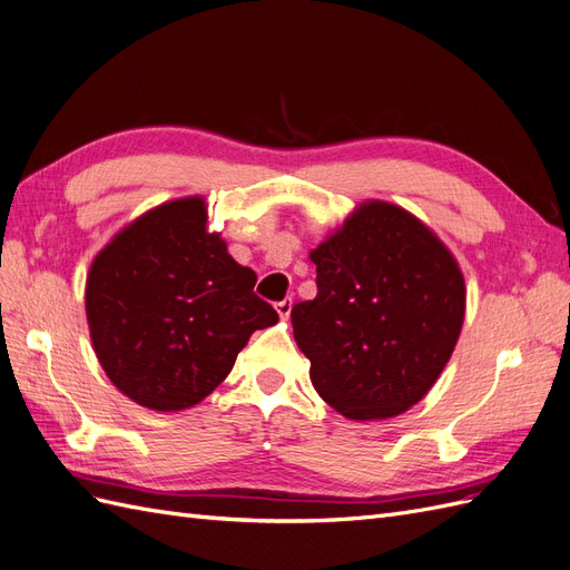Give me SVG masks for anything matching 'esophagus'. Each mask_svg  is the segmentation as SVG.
<instances>
[{
    "mask_svg": "<svg viewBox=\"0 0 570 570\" xmlns=\"http://www.w3.org/2000/svg\"><path fill=\"white\" fill-rule=\"evenodd\" d=\"M274 307H277V312H279V317L282 320H286L288 315H291V307H293V301L291 298H284V301H279L277 305H274Z\"/></svg>",
    "mask_w": 570,
    "mask_h": 570,
    "instance_id": "34e87169",
    "label": "esophagus"
}]
</instances>
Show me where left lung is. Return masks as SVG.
<instances>
[{
  "instance_id": "8db88e82",
  "label": "left lung",
  "mask_w": 570,
  "mask_h": 570,
  "mask_svg": "<svg viewBox=\"0 0 570 570\" xmlns=\"http://www.w3.org/2000/svg\"><path fill=\"white\" fill-rule=\"evenodd\" d=\"M317 298L293 305V338L315 391L347 419L410 410L429 393L464 322L450 250L391 204H364L309 253Z\"/></svg>"
}]
</instances>
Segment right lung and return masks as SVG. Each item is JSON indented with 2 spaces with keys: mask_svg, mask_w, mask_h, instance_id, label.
<instances>
[{
  "mask_svg": "<svg viewBox=\"0 0 570 570\" xmlns=\"http://www.w3.org/2000/svg\"><path fill=\"white\" fill-rule=\"evenodd\" d=\"M204 198L163 204L91 263L85 305L95 353L116 389L158 412L210 395L258 328L279 315L255 272L206 229Z\"/></svg>",
  "mask_w": 570,
  "mask_h": 570,
  "instance_id": "1",
  "label": "right lung"
}]
</instances>
